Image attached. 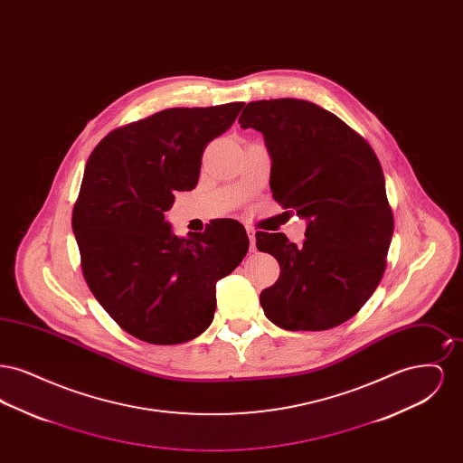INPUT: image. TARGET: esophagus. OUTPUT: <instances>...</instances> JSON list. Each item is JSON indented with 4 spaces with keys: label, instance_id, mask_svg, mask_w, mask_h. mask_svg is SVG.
Returning a JSON list of instances; mask_svg holds the SVG:
<instances>
[{
    "label": "esophagus",
    "instance_id": "34e87169",
    "mask_svg": "<svg viewBox=\"0 0 463 463\" xmlns=\"http://www.w3.org/2000/svg\"><path fill=\"white\" fill-rule=\"evenodd\" d=\"M246 234H248V240H250V246L253 250L255 248V229L253 227H246Z\"/></svg>",
    "mask_w": 463,
    "mask_h": 463
}]
</instances>
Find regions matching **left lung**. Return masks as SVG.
<instances>
[{
  "mask_svg": "<svg viewBox=\"0 0 463 463\" xmlns=\"http://www.w3.org/2000/svg\"><path fill=\"white\" fill-rule=\"evenodd\" d=\"M241 128L264 135L274 199L307 221L302 244L255 234L279 264L260 293L265 316L288 331H323L351 319L378 287L394 232L385 178L370 144L307 100L250 102Z\"/></svg>",
  "mask_w": 463,
  "mask_h": 463,
  "instance_id": "8db88e82",
  "label": "left lung"
}]
</instances>
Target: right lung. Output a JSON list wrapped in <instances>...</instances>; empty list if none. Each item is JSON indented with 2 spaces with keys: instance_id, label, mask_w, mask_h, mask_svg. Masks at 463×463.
I'll return each mask as SVG.
<instances>
[{
  "instance_id": "obj_1",
  "label": "right lung",
  "mask_w": 463,
  "mask_h": 463,
  "mask_svg": "<svg viewBox=\"0 0 463 463\" xmlns=\"http://www.w3.org/2000/svg\"><path fill=\"white\" fill-rule=\"evenodd\" d=\"M244 102L172 108L112 130L90 155L72 231L99 304L138 340L175 345L206 330L217 281L241 264L250 240L232 219L178 238L165 221L175 191L196 187L203 151Z\"/></svg>"
}]
</instances>
